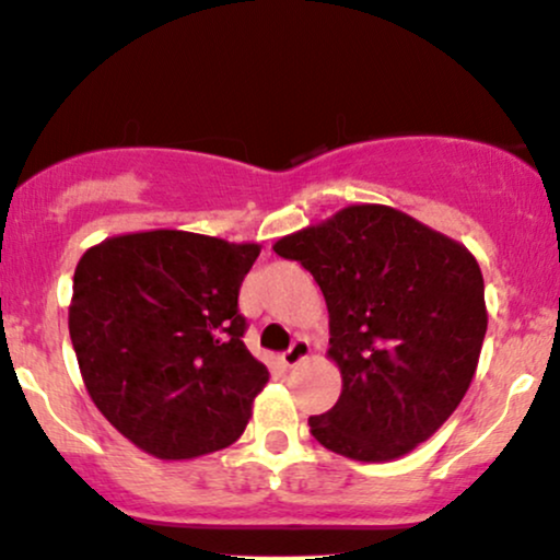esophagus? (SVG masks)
Segmentation results:
<instances>
[{
    "instance_id": "1",
    "label": "esophagus",
    "mask_w": 560,
    "mask_h": 560,
    "mask_svg": "<svg viewBox=\"0 0 560 560\" xmlns=\"http://www.w3.org/2000/svg\"><path fill=\"white\" fill-rule=\"evenodd\" d=\"M308 355H312V342H308L306 337H299V340H295L291 348H288L285 353H282V363H285L288 369H293V365H299L301 361H306Z\"/></svg>"
}]
</instances>
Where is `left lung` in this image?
I'll return each mask as SVG.
<instances>
[{"mask_svg":"<svg viewBox=\"0 0 560 560\" xmlns=\"http://www.w3.org/2000/svg\"><path fill=\"white\" fill-rule=\"evenodd\" d=\"M322 288L342 374L312 436L358 462L431 439L470 389L488 329L486 288L465 246L386 205H350L272 246Z\"/></svg>","mask_w":560,"mask_h":560,"instance_id":"8db88e82","label":"left lung"}]
</instances>
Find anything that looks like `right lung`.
I'll return each instance as SVG.
<instances>
[{"mask_svg":"<svg viewBox=\"0 0 560 560\" xmlns=\"http://www.w3.org/2000/svg\"><path fill=\"white\" fill-rule=\"evenodd\" d=\"M259 244L144 231L88 248L69 337L90 399L158 459L231 446L269 371L246 350L238 291Z\"/></svg>","mask_w":560,"mask_h":560,"instance_id":"1","label":"right lung"}]
</instances>
